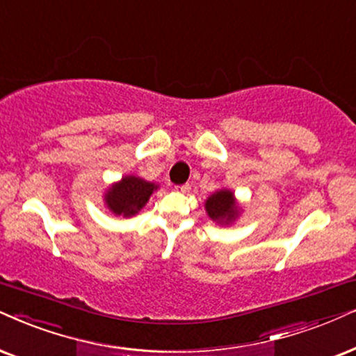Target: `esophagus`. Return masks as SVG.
Listing matches in <instances>:
<instances>
[{
  "label": "esophagus",
  "mask_w": 356,
  "mask_h": 356,
  "mask_svg": "<svg viewBox=\"0 0 356 356\" xmlns=\"http://www.w3.org/2000/svg\"><path fill=\"white\" fill-rule=\"evenodd\" d=\"M175 191L182 192V193H187V192H191V186H188V184H184V186L175 187Z\"/></svg>",
  "instance_id": "obj_1"
}]
</instances>
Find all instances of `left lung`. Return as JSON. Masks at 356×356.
Here are the masks:
<instances>
[{"label":"left lung","instance_id":"8db88e82","mask_svg":"<svg viewBox=\"0 0 356 356\" xmlns=\"http://www.w3.org/2000/svg\"><path fill=\"white\" fill-rule=\"evenodd\" d=\"M205 211L211 222L218 225H232L240 217L241 205L238 204L235 193L230 188H220L205 200Z\"/></svg>","mask_w":356,"mask_h":356}]
</instances>
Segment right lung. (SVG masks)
<instances>
[{
  "label": "right lung",
  "mask_w": 356,
  "mask_h": 356,
  "mask_svg": "<svg viewBox=\"0 0 356 356\" xmlns=\"http://www.w3.org/2000/svg\"><path fill=\"white\" fill-rule=\"evenodd\" d=\"M157 188H159L157 184L147 182L134 174H128L106 188L103 200H105L106 209L116 217L129 218L134 217L147 204L149 197Z\"/></svg>",
  "instance_id": "1"
}]
</instances>
